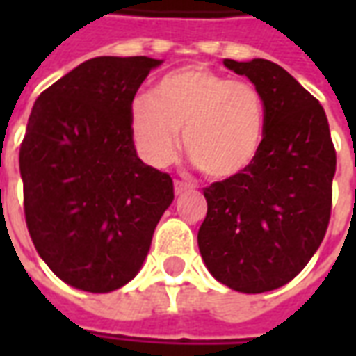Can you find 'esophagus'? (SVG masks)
<instances>
[{
    "mask_svg": "<svg viewBox=\"0 0 356 356\" xmlns=\"http://www.w3.org/2000/svg\"><path fill=\"white\" fill-rule=\"evenodd\" d=\"M173 188H175V194L179 196V194L191 191V188H193V185H191V183H185V181H175V183H173Z\"/></svg>",
    "mask_w": 356,
    "mask_h": 356,
    "instance_id": "obj_1",
    "label": "esophagus"
}]
</instances>
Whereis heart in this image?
<instances>
[{
    "label": "heart",
    "instance_id": "obj_1",
    "mask_svg": "<svg viewBox=\"0 0 356 356\" xmlns=\"http://www.w3.org/2000/svg\"><path fill=\"white\" fill-rule=\"evenodd\" d=\"M265 122V101L254 83L206 66L165 74L152 95H137L129 104V133L145 162L168 165L177 154L183 129L186 152L211 179H231L252 165Z\"/></svg>",
    "mask_w": 356,
    "mask_h": 356
}]
</instances>
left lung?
Wrapping results in <instances>:
<instances>
[{
	"label": "left lung",
	"mask_w": 356,
	"mask_h": 356,
	"mask_svg": "<svg viewBox=\"0 0 356 356\" xmlns=\"http://www.w3.org/2000/svg\"><path fill=\"white\" fill-rule=\"evenodd\" d=\"M223 65L261 91L267 122L252 165L204 188L208 213L198 248L216 280L263 293L298 276L321 246L336 150L321 102L282 66L265 58Z\"/></svg>",
	"instance_id": "left-lung-1"
}]
</instances>
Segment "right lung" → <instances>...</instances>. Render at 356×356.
I'll use <instances>...</instances> for the list:
<instances>
[{
    "label": "right lung",
    "instance_id": "obj_1",
    "mask_svg": "<svg viewBox=\"0 0 356 356\" xmlns=\"http://www.w3.org/2000/svg\"><path fill=\"white\" fill-rule=\"evenodd\" d=\"M150 57L89 58L43 91L20 145L28 232L47 267L78 290L106 293L139 273L173 202L168 173L140 160L129 104Z\"/></svg>",
    "mask_w": 356,
    "mask_h": 356
}]
</instances>
